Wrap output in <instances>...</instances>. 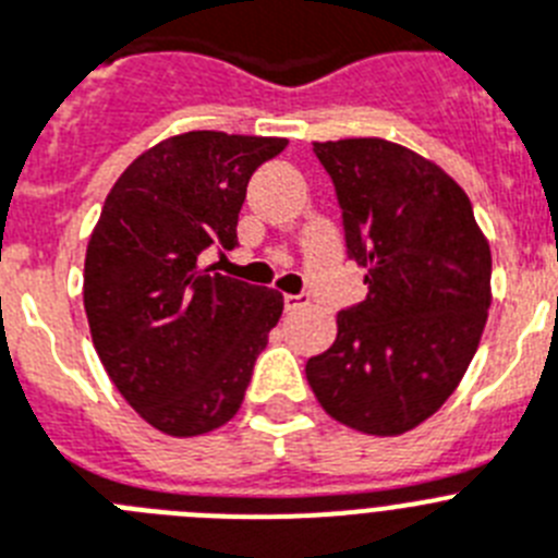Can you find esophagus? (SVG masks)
<instances>
[{
    "instance_id": "obj_1",
    "label": "esophagus",
    "mask_w": 558,
    "mask_h": 558,
    "mask_svg": "<svg viewBox=\"0 0 558 558\" xmlns=\"http://www.w3.org/2000/svg\"><path fill=\"white\" fill-rule=\"evenodd\" d=\"M283 306H287V312H298V308L308 306V294H287Z\"/></svg>"
}]
</instances>
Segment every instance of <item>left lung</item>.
Returning <instances> with one entry per match:
<instances>
[{"instance_id":"8db88e82","label":"left lung","mask_w":558,"mask_h":558,"mask_svg":"<svg viewBox=\"0 0 558 558\" xmlns=\"http://www.w3.org/2000/svg\"><path fill=\"white\" fill-rule=\"evenodd\" d=\"M343 209L345 250L368 294L337 315L331 349L306 363L337 423L397 437L460 386L490 308V246L465 190L386 138L315 142Z\"/></svg>"}]
</instances>
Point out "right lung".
I'll list each match as a JSON object with an SVG mask.
<instances>
[{"mask_svg":"<svg viewBox=\"0 0 558 558\" xmlns=\"http://www.w3.org/2000/svg\"><path fill=\"white\" fill-rule=\"evenodd\" d=\"M287 138L218 130L163 138L107 195L84 257L93 345L121 397L153 428L198 437L241 409L283 294L201 266L235 250L252 172Z\"/></svg>","mask_w":558,"mask_h":558,"instance_id":"obj_1","label":"right lung"}]
</instances>
